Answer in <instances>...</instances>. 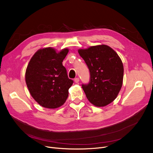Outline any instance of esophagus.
Returning a JSON list of instances; mask_svg holds the SVG:
<instances>
[{"mask_svg": "<svg viewBox=\"0 0 153 153\" xmlns=\"http://www.w3.org/2000/svg\"><path fill=\"white\" fill-rule=\"evenodd\" d=\"M74 82L76 83V84H78V83L79 82V78H76L74 79Z\"/></svg>", "mask_w": 153, "mask_h": 153, "instance_id": "obj_1", "label": "esophagus"}]
</instances>
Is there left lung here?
Here are the masks:
<instances>
[{
  "instance_id": "8db88e82",
  "label": "left lung",
  "mask_w": 153,
  "mask_h": 153,
  "mask_svg": "<svg viewBox=\"0 0 153 153\" xmlns=\"http://www.w3.org/2000/svg\"><path fill=\"white\" fill-rule=\"evenodd\" d=\"M90 73V82L82 85L88 100L96 107H104L113 102L123 85L124 68L117 53L105 45L79 49Z\"/></svg>"
}]
</instances>
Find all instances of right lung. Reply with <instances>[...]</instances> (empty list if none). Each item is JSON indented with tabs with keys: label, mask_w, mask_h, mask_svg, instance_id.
<instances>
[{
	"label": "right lung",
	"mask_w": 153,
	"mask_h": 153,
	"mask_svg": "<svg viewBox=\"0 0 153 153\" xmlns=\"http://www.w3.org/2000/svg\"><path fill=\"white\" fill-rule=\"evenodd\" d=\"M68 48L57 52L51 47L38 50L27 65L25 79L32 98L48 108L60 107L68 96L73 81L68 77L62 62Z\"/></svg>",
	"instance_id": "obj_1"
}]
</instances>
